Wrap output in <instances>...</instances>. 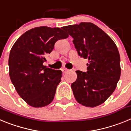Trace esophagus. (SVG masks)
<instances>
[{
  "label": "esophagus",
  "instance_id": "1",
  "mask_svg": "<svg viewBox=\"0 0 131 131\" xmlns=\"http://www.w3.org/2000/svg\"><path fill=\"white\" fill-rule=\"evenodd\" d=\"M62 72H63V73H66L68 72L69 70V69H66V68H63V69H62Z\"/></svg>",
  "mask_w": 131,
  "mask_h": 131
}]
</instances>
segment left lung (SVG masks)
I'll list each match as a JSON object with an SVG mask.
<instances>
[{
  "instance_id": "obj_1",
  "label": "left lung",
  "mask_w": 131,
  "mask_h": 131,
  "mask_svg": "<svg viewBox=\"0 0 131 131\" xmlns=\"http://www.w3.org/2000/svg\"><path fill=\"white\" fill-rule=\"evenodd\" d=\"M73 38L79 55L89 60L87 71H76L71 84L79 104L96 107L104 102L115 91L121 75L120 56L117 46L104 31L92 23L63 27Z\"/></svg>"
}]
</instances>
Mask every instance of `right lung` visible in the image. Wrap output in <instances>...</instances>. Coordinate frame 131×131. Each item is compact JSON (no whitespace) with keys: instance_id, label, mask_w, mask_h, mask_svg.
<instances>
[{"instance_id":"1","label":"right lung","mask_w":131,"mask_h":131,"mask_svg":"<svg viewBox=\"0 0 131 131\" xmlns=\"http://www.w3.org/2000/svg\"><path fill=\"white\" fill-rule=\"evenodd\" d=\"M68 37L58 27H37L26 31L13 45L9 75L18 94L29 106L41 107L52 102L62 72L47 68L43 63L55 42Z\"/></svg>"}]
</instances>
